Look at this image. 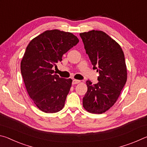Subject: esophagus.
I'll return each instance as SVG.
<instances>
[{"instance_id":"obj_1","label":"esophagus","mask_w":147,"mask_h":147,"mask_svg":"<svg viewBox=\"0 0 147 147\" xmlns=\"http://www.w3.org/2000/svg\"><path fill=\"white\" fill-rule=\"evenodd\" d=\"M80 82V81L78 80H76V79H74L73 80V85H74V84H77Z\"/></svg>"}]
</instances>
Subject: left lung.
<instances>
[{"label":"left lung","mask_w":147,"mask_h":147,"mask_svg":"<svg viewBox=\"0 0 147 147\" xmlns=\"http://www.w3.org/2000/svg\"><path fill=\"white\" fill-rule=\"evenodd\" d=\"M86 54L98 72V82H86L88 91L83 98L84 109L101 114L113 106L127 80V70L123 50L117 42L102 31L80 34Z\"/></svg>","instance_id":"8db88e82"}]
</instances>
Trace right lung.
Masks as SVG:
<instances>
[{
  "mask_svg": "<svg viewBox=\"0 0 147 147\" xmlns=\"http://www.w3.org/2000/svg\"><path fill=\"white\" fill-rule=\"evenodd\" d=\"M78 42L70 32L53 30L34 38L26 47L21 74L30 97L43 112L56 113L63 108L73 80L54 74L53 69Z\"/></svg>",
  "mask_w": 147,
  "mask_h": 147,
  "instance_id": "obj_1",
  "label": "right lung"
}]
</instances>
